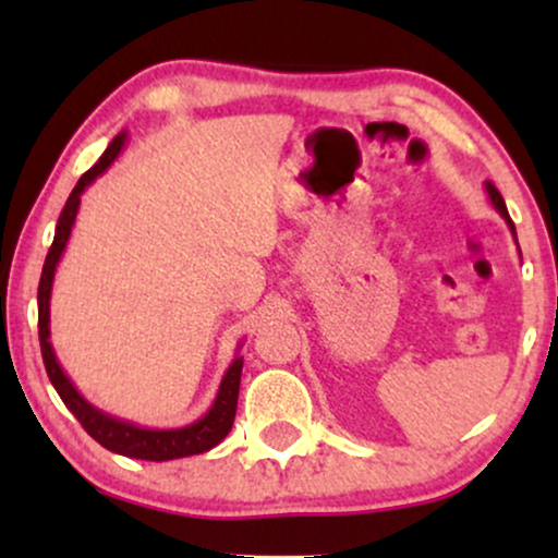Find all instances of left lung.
<instances>
[{
    "label": "left lung",
    "instance_id": "8db88e82",
    "mask_svg": "<svg viewBox=\"0 0 558 558\" xmlns=\"http://www.w3.org/2000/svg\"><path fill=\"white\" fill-rule=\"evenodd\" d=\"M485 191H488V198H490V204L493 207H496V213L504 217L506 220V226H509V230H511V235H514V241H517V230H514V222H511V217H509V209H506V202H504V196L498 194V189L493 183H485Z\"/></svg>",
    "mask_w": 558,
    "mask_h": 558
}]
</instances>
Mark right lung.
I'll use <instances>...</instances> for the list:
<instances>
[{"label":"right lung","mask_w":558,"mask_h":558,"mask_svg":"<svg viewBox=\"0 0 558 558\" xmlns=\"http://www.w3.org/2000/svg\"><path fill=\"white\" fill-rule=\"evenodd\" d=\"M128 141V133H118L112 138V144L107 146L105 155L99 157V162L92 170L83 172L81 181L75 183L73 194L68 196L65 209H62L60 220H57L54 241L49 248L47 262H44L41 270V283H38V341H41V356L44 367H47L49 380L60 399L65 401V407L75 414V420L81 422L83 430H86L96 444H101L107 451L123 453L131 459H146V462H170V459H183L194 457V453H204L209 448H215L222 438L230 433L235 420V403H239V388H241V367L243 356L235 354V360L230 362L228 373L222 375L220 390H217L215 403L209 407V412L204 417L183 427H170V430H151V427L133 425V422L112 417V414L101 412L99 407H94L92 401H86L78 393V388L73 386V380L65 375L62 364L57 362V354L49 341V299H52V283L57 265H60L62 252H65L70 233H73L75 215H78L81 196L83 191L92 185L96 178L101 175L110 165L118 159Z\"/></svg>","instance_id":"add662e5"}]
</instances>
